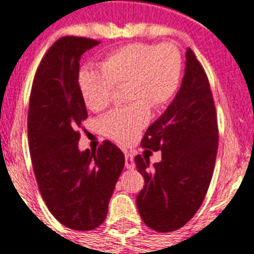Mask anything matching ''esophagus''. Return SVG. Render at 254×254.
I'll return each mask as SVG.
<instances>
[{
	"label": "esophagus",
	"mask_w": 254,
	"mask_h": 254,
	"mask_svg": "<svg viewBox=\"0 0 254 254\" xmlns=\"http://www.w3.org/2000/svg\"><path fill=\"white\" fill-rule=\"evenodd\" d=\"M125 167H127V170H134V158H133V154L129 151H125Z\"/></svg>",
	"instance_id": "1"
}]
</instances>
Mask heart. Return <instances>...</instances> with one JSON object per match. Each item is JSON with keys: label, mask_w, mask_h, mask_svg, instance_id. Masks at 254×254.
Listing matches in <instances>:
<instances>
[{"label": "heart", "mask_w": 254, "mask_h": 254, "mask_svg": "<svg viewBox=\"0 0 254 254\" xmlns=\"http://www.w3.org/2000/svg\"><path fill=\"white\" fill-rule=\"evenodd\" d=\"M181 73L180 53L174 45L133 43L106 56L99 69H80L77 83L80 98L92 112L111 104L115 86H127V99L136 102L113 109L100 120L107 137L127 145L147 125L150 104L160 108L174 98L180 87Z\"/></svg>", "instance_id": "1"}]
</instances>
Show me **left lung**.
I'll return each instance as SVG.
<instances>
[{
    "mask_svg": "<svg viewBox=\"0 0 254 254\" xmlns=\"http://www.w3.org/2000/svg\"><path fill=\"white\" fill-rule=\"evenodd\" d=\"M143 156L134 158L145 187L137 195L142 220L158 232L179 230L194 216L213 177L218 127L213 95L203 67L190 48L175 99L146 130ZM162 151L149 164L145 151Z\"/></svg>",
    "mask_w": 254,
    "mask_h": 254,
    "instance_id": "8db88e82",
    "label": "left lung"
}]
</instances>
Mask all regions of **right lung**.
<instances>
[{
    "label": "right lung",
    "instance_id": "1",
    "mask_svg": "<svg viewBox=\"0 0 254 254\" xmlns=\"http://www.w3.org/2000/svg\"><path fill=\"white\" fill-rule=\"evenodd\" d=\"M99 41L64 36L48 49L35 74L28 107V143L45 205L65 227L91 231L106 220L124 164L123 151L104 141L80 151L78 129L87 119L77 78L79 60Z\"/></svg>",
    "mask_w": 254,
    "mask_h": 254
}]
</instances>
